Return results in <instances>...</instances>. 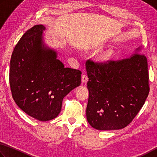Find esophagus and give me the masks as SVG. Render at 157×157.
I'll return each instance as SVG.
<instances>
[{
    "label": "esophagus",
    "instance_id": "1",
    "mask_svg": "<svg viewBox=\"0 0 157 157\" xmlns=\"http://www.w3.org/2000/svg\"><path fill=\"white\" fill-rule=\"evenodd\" d=\"M81 81H82V83H87V81H88V77H87V76L86 75V74H83V75L82 76Z\"/></svg>",
    "mask_w": 157,
    "mask_h": 157
}]
</instances>
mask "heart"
Returning <instances> with one entry per match:
<instances>
[{
	"label": "heart",
	"instance_id": "b5f03b06",
	"mask_svg": "<svg viewBox=\"0 0 157 157\" xmlns=\"http://www.w3.org/2000/svg\"><path fill=\"white\" fill-rule=\"evenodd\" d=\"M115 56V52L113 49H108L105 52L101 55V60H102L103 62H108L110 61L111 60L113 59V58Z\"/></svg>",
	"mask_w": 157,
	"mask_h": 157
}]
</instances>
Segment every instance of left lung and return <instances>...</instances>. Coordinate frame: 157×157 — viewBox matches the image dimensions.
I'll use <instances>...</instances> for the list:
<instances>
[{
	"instance_id": "obj_1",
	"label": "left lung",
	"mask_w": 157,
	"mask_h": 157,
	"mask_svg": "<svg viewBox=\"0 0 157 157\" xmlns=\"http://www.w3.org/2000/svg\"><path fill=\"white\" fill-rule=\"evenodd\" d=\"M89 90L86 117L98 130L124 128L145 103L150 87L147 59L134 54L129 59L86 64Z\"/></svg>"
}]
</instances>
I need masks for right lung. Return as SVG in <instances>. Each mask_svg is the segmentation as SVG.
<instances>
[{
	"mask_svg": "<svg viewBox=\"0 0 157 157\" xmlns=\"http://www.w3.org/2000/svg\"><path fill=\"white\" fill-rule=\"evenodd\" d=\"M45 27L36 25L25 33L10 60L12 97L22 110L40 121L56 118L63 99L81 83V71L65 67L57 52L44 42Z\"/></svg>",
	"mask_w": 157,
	"mask_h": 157,
	"instance_id": "right-lung-1",
	"label": "right lung"
}]
</instances>
